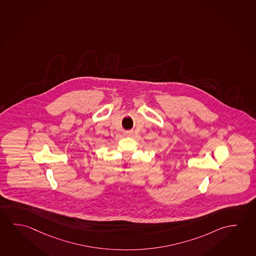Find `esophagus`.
<instances>
[{
  "instance_id": "34e87169",
  "label": "esophagus",
  "mask_w": 256,
  "mask_h": 256,
  "mask_svg": "<svg viewBox=\"0 0 256 256\" xmlns=\"http://www.w3.org/2000/svg\"><path fill=\"white\" fill-rule=\"evenodd\" d=\"M128 135H132V132H128Z\"/></svg>"
}]
</instances>
